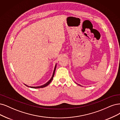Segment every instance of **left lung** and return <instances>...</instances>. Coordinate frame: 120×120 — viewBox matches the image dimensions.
<instances>
[{"instance_id":"left-lung-1","label":"left lung","mask_w":120,"mask_h":120,"mask_svg":"<svg viewBox=\"0 0 120 120\" xmlns=\"http://www.w3.org/2000/svg\"><path fill=\"white\" fill-rule=\"evenodd\" d=\"M80 86H81V85H80Z\"/></svg>"}]
</instances>
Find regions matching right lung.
Here are the masks:
<instances>
[{"instance_id": "right-lung-1", "label": "right lung", "mask_w": 120, "mask_h": 120, "mask_svg": "<svg viewBox=\"0 0 120 120\" xmlns=\"http://www.w3.org/2000/svg\"><path fill=\"white\" fill-rule=\"evenodd\" d=\"M56 65H55V68H54V71H53V75H52V77L51 78V79H49V81L48 82H47L46 83H45V84H44L43 85H42V86H27V85H25L26 86H28V87H30V88H42V87H45V86H47L49 84L50 82H51L52 81V80L53 79V77H54V74H55V70H56Z\"/></svg>"}]
</instances>
